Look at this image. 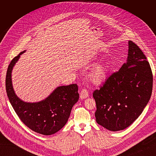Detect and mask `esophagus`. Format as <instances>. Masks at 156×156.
Returning <instances> with one entry per match:
<instances>
[{"mask_svg":"<svg viewBox=\"0 0 156 156\" xmlns=\"http://www.w3.org/2000/svg\"><path fill=\"white\" fill-rule=\"evenodd\" d=\"M88 97V92L87 90L86 89H83L81 90V94H80V98L81 100H83V99H86Z\"/></svg>","mask_w":156,"mask_h":156,"instance_id":"1","label":"esophagus"}]
</instances>
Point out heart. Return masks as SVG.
Masks as SVG:
<instances>
[{"instance_id":"heart-1","label":"heart","mask_w":156,"mask_h":156,"mask_svg":"<svg viewBox=\"0 0 156 156\" xmlns=\"http://www.w3.org/2000/svg\"><path fill=\"white\" fill-rule=\"evenodd\" d=\"M109 75V67L105 62H101L94 68L90 75V80L94 85H101L105 83Z\"/></svg>"}]
</instances>
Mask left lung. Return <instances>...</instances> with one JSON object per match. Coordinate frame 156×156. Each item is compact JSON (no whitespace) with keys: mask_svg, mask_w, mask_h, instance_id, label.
<instances>
[{"mask_svg":"<svg viewBox=\"0 0 156 156\" xmlns=\"http://www.w3.org/2000/svg\"><path fill=\"white\" fill-rule=\"evenodd\" d=\"M153 76L143 52L128 41L126 63L93 93L98 124L112 131L123 130L138 119L152 92Z\"/></svg>","mask_w":156,"mask_h":156,"instance_id":"left-lung-1","label":"left lung"}]
</instances>
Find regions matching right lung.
Segmentation results:
<instances>
[{"label":"right lung","instance_id":"1","mask_svg":"<svg viewBox=\"0 0 156 156\" xmlns=\"http://www.w3.org/2000/svg\"><path fill=\"white\" fill-rule=\"evenodd\" d=\"M25 51L21 52L9 65L6 77L7 96L16 114L29 128L44 135H53L67 123L73 106L79 100L78 87L76 84L58 87L40 101L22 100L13 89L12 73L21 55Z\"/></svg>","mask_w":156,"mask_h":156}]
</instances>
